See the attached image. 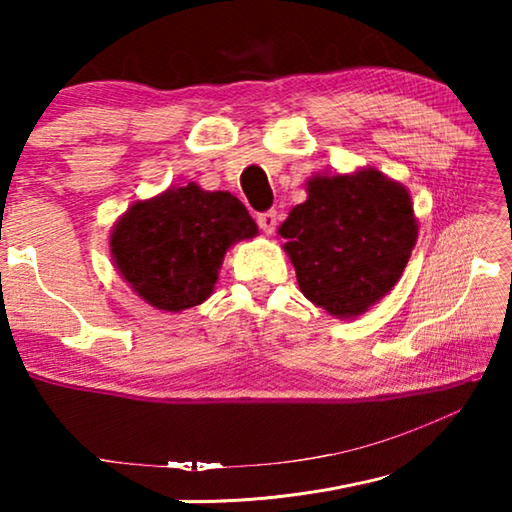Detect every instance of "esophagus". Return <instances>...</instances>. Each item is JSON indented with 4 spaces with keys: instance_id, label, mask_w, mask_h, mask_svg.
I'll use <instances>...</instances> for the list:
<instances>
[{
    "instance_id": "obj_1",
    "label": "esophagus",
    "mask_w": 512,
    "mask_h": 512,
    "mask_svg": "<svg viewBox=\"0 0 512 512\" xmlns=\"http://www.w3.org/2000/svg\"><path fill=\"white\" fill-rule=\"evenodd\" d=\"M257 223H259V228H262V232H266V235H271V232L275 230V225H277V212L271 210V212L259 214L257 216Z\"/></svg>"
}]
</instances>
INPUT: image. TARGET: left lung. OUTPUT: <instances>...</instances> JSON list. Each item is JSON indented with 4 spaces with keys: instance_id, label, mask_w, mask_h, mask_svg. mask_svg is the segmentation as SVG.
Here are the masks:
<instances>
[{
    "instance_id": "1",
    "label": "left lung",
    "mask_w": 512,
    "mask_h": 512,
    "mask_svg": "<svg viewBox=\"0 0 512 512\" xmlns=\"http://www.w3.org/2000/svg\"><path fill=\"white\" fill-rule=\"evenodd\" d=\"M277 235L305 298L350 320L400 282L418 241V219L409 189L363 167L311 176L307 201L293 207Z\"/></svg>"
}]
</instances>
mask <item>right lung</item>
Instances as JSON below:
<instances>
[{
    "label": "right lung",
    "instance_id": "obj_1",
    "mask_svg": "<svg viewBox=\"0 0 512 512\" xmlns=\"http://www.w3.org/2000/svg\"><path fill=\"white\" fill-rule=\"evenodd\" d=\"M257 235L237 196L189 183L128 207L110 230V257L146 305L180 314L212 296L225 253Z\"/></svg>",
    "mask_w": 512,
    "mask_h": 512
}]
</instances>
